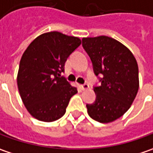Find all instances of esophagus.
<instances>
[{"label":"esophagus","mask_w":153,"mask_h":153,"mask_svg":"<svg viewBox=\"0 0 153 153\" xmlns=\"http://www.w3.org/2000/svg\"><path fill=\"white\" fill-rule=\"evenodd\" d=\"M80 88L83 90V91H85L89 88V85L88 84H84V85H80Z\"/></svg>","instance_id":"1"}]
</instances>
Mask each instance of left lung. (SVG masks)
<instances>
[{
	"label": "left lung",
	"mask_w": 153,
	"mask_h": 153,
	"mask_svg": "<svg viewBox=\"0 0 153 153\" xmlns=\"http://www.w3.org/2000/svg\"><path fill=\"white\" fill-rule=\"evenodd\" d=\"M82 45L91 60L94 74H102L101 85L94 87L96 100L86 104L93 120L109 123L123 116L139 90L136 59L125 45L107 36L84 37Z\"/></svg>",
	"instance_id": "obj_1"
}]
</instances>
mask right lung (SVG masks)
Here are the masks:
<instances>
[{"mask_svg":"<svg viewBox=\"0 0 153 153\" xmlns=\"http://www.w3.org/2000/svg\"><path fill=\"white\" fill-rule=\"evenodd\" d=\"M80 43L79 37L50 31L35 38L24 52L17 84L23 103L34 118L50 123L65 114L78 91L61 74Z\"/></svg>","mask_w":153,"mask_h":153,"instance_id":"1","label":"right lung"}]
</instances>
